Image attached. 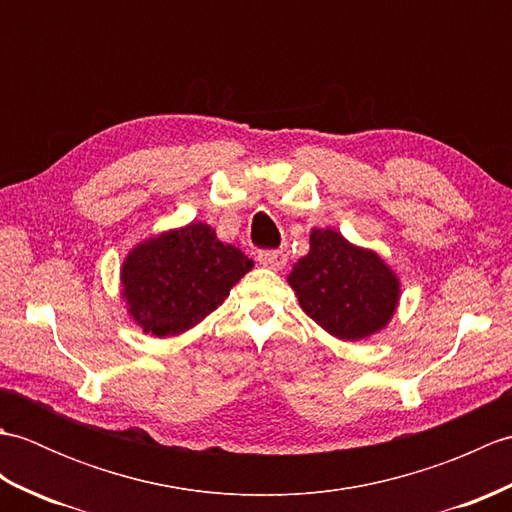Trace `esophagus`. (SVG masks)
I'll use <instances>...</instances> for the list:
<instances>
[{
	"label": "esophagus",
	"mask_w": 512,
	"mask_h": 512,
	"mask_svg": "<svg viewBox=\"0 0 512 512\" xmlns=\"http://www.w3.org/2000/svg\"><path fill=\"white\" fill-rule=\"evenodd\" d=\"M257 262L270 270H281L286 266L288 257L286 253H281V250H262V253L257 255Z\"/></svg>",
	"instance_id": "esophagus-1"
}]
</instances>
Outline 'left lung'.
Here are the masks:
<instances>
[{"instance_id":"obj_1","label":"left lung","mask_w":512,"mask_h":512,"mask_svg":"<svg viewBox=\"0 0 512 512\" xmlns=\"http://www.w3.org/2000/svg\"><path fill=\"white\" fill-rule=\"evenodd\" d=\"M301 310L339 341L383 332L400 303V277L376 250L334 228H312L310 250L288 273Z\"/></svg>"}]
</instances>
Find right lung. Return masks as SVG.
<instances>
[{"instance_id":"obj_1","label":"right lung","mask_w":512,"mask_h":512,"mask_svg":"<svg viewBox=\"0 0 512 512\" xmlns=\"http://www.w3.org/2000/svg\"><path fill=\"white\" fill-rule=\"evenodd\" d=\"M253 266L237 246L220 242L213 226L193 220L129 250L121 266V299L145 334L178 336L222 306Z\"/></svg>"}]
</instances>
